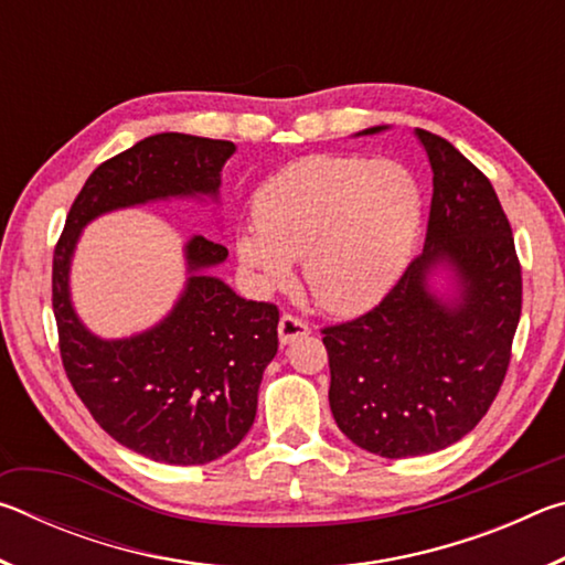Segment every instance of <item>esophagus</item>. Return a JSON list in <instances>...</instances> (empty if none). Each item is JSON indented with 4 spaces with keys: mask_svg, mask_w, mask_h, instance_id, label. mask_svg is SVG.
I'll return each mask as SVG.
<instances>
[{
    "mask_svg": "<svg viewBox=\"0 0 565 565\" xmlns=\"http://www.w3.org/2000/svg\"><path fill=\"white\" fill-rule=\"evenodd\" d=\"M303 337H309V327H306L301 319L284 313L281 321H279V341L284 343V347H289V343L299 341Z\"/></svg>",
    "mask_w": 565,
    "mask_h": 565,
    "instance_id": "esophagus-1",
    "label": "esophagus"
}]
</instances>
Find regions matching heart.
<instances>
[{
  "label": "heart",
  "mask_w": 565,
  "mask_h": 565,
  "mask_svg": "<svg viewBox=\"0 0 565 565\" xmlns=\"http://www.w3.org/2000/svg\"><path fill=\"white\" fill-rule=\"evenodd\" d=\"M256 226L234 252L259 291L286 286L294 259L323 309L363 313L394 289L414 252L420 189L398 161L311 154L266 177L252 199Z\"/></svg>",
  "instance_id": "1"
}]
</instances>
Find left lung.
Returning <instances> with one entry per match:
<instances>
[{
    "label": "left lung",
    "mask_w": 565,
    "mask_h": 565,
    "mask_svg": "<svg viewBox=\"0 0 565 565\" xmlns=\"http://www.w3.org/2000/svg\"><path fill=\"white\" fill-rule=\"evenodd\" d=\"M414 137L434 171L424 254L374 311L323 329L337 426L384 458L436 454L473 431L521 319V266L491 181L446 139Z\"/></svg>",
    "instance_id": "obj_1"
}]
</instances>
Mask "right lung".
<instances>
[{"mask_svg":"<svg viewBox=\"0 0 565 565\" xmlns=\"http://www.w3.org/2000/svg\"><path fill=\"white\" fill-rule=\"evenodd\" d=\"M234 151V141L179 131L137 141L92 171L54 252L52 306L66 376L114 441L159 463H209L242 444L264 369L279 349V311L214 276L228 252L194 234L184 244V289L167 317L131 337L104 339L74 309V252L94 218L119 209L218 206L222 169Z\"/></svg>","mask_w":565,"mask_h":565,"instance_id":"right-lung-1","label":"right lung"}]
</instances>
